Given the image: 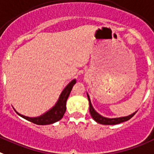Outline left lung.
Returning <instances> with one entry per match:
<instances>
[{
  "instance_id": "1",
  "label": "left lung",
  "mask_w": 154,
  "mask_h": 154,
  "mask_svg": "<svg viewBox=\"0 0 154 154\" xmlns=\"http://www.w3.org/2000/svg\"><path fill=\"white\" fill-rule=\"evenodd\" d=\"M88 101H89V106H90V113L91 117L93 118V119L94 121H96L97 123L102 124V125H116V124H119L121 122H124L125 121H128L133 117L135 114H136V112H135L134 113H133L130 116H125V117H121V118H116V119H109V118H105L101 116V115H99L96 112L94 109L93 106L91 105V102L90 97H89V95L88 94Z\"/></svg>"
}]
</instances>
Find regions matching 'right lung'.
Masks as SVG:
<instances>
[{
  "mask_svg": "<svg viewBox=\"0 0 154 154\" xmlns=\"http://www.w3.org/2000/svg\"><path fill=\"white\" fill-rule=\"evenodd\" d=\"M75 84L76 80H73L71 82L69 83V85L64 88V90L62 91L57 104L50 110L48 111L47 112H45V114H43L42 116H40L38 117L35 118H30L23 116V115L19 114L16 111L15 112L21 117L24 118L25 119L28 120V121L31 122L36 124V125H44L54 123L60 120L63 118V116L65 112H66V100H67L68 97H69L70 91H71L72 88H73V86Z\"/></svg>",
  "mask_w": 154,
  "mask_h": 154,
  "instance_id": "1",
  "label": "right lung"
}]
</instances>
